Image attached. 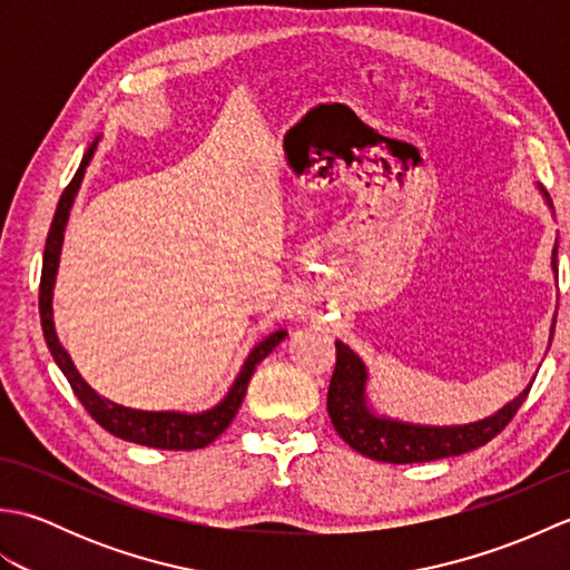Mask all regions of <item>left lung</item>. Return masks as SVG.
<instances>
[{
	"label": "left lung",
	"instance_id": "8db88e82",
	"mask_svg": "<svg viewBox=\"0 0 570 570\" xmlns=\"http://www.w3.org/2000/svg\"><path fill=\"white\" fill-rule=\"evenodd\" d=\"M556 272V249H553ZM367 372L362 360L345 343H335V370L328 386V416L337 435L357 451L382 463H429V460L463 455L502 433L524 404L529 386L514 402L490 419L465 426H414V423L374 416L365 399Z\"/></svg>",
	"mask_w": 570,
	"mask_h": 570
}]
</instances>
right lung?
<instances>
[{"label": "right lung", "instance_id": "1", "mask_svg": "<svg viewBox=\"0 0 570 570\" xmlns=\"http://www.w3.org/2000/svg\"><path fill=\"white\" fill-rule=\"evenodd\" d=\"M95 147H98V139L90 144L88 151H85L76 176H72V180L63 190V196H60L51 229H48V237H46L41 284H39V313H41V328H43L46 345H48V350H51L56 365L60 367V372L66 374L70 390L76 392L85 411H88V414L98 421L105 431H110L112 435H117V439H122V441L149 445V448H161V451H196V448L210 445L217 435H220L229 426V423H233L237 409L242 406V399H245V394H247V384L252 380L254 367H257L259 362L269 355L278 343L284 341L286 331L272 333L266 341H262L257 347L252 350L247 362H245V367H242V372L237 374L233 390L227 392V396L220 404L210 411H205V414L190 416V414H178V411H139V409L119 406V404L110 402V399H102L100 394H95L90 386L82 382L78 370L72 367V362H70L66 350L60 347L56 331H53V318H51L53 278H56V269H58L60 245H63L68 213H70L72 198H76V193L80 188L85 166H88Z\"/></svg>", "mask_w": 570, "mask_h": 570}]
</instances>
